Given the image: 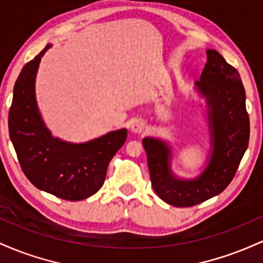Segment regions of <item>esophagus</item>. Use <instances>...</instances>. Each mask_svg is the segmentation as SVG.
Returning <instances> with one entry per match:
<instances>
[{"label": "esophagus", "mask_w": 263, "mask_h": 263, "mask_svg": "<svg viewBox=\"0 0 263 263\" xmlns=\"http://www.w3.org/2000/svg\"><path fill=\"white\" fill-rule=\"evenodd\" d=\"M131 129H132V132H135V134H142L144 129V122L141 121V120H137V121H135L134 123H132Z\"/></svg>", "instance_id": "34e87169"}]
</instances>
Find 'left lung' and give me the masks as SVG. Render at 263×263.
I'll return each mask as SVG.
<instances>
[{"mask_svg":"<svg viewBox=\"0 0 263 263\" xmlns=\"http://www.w3.org/2000/svg\"><path fill=\"white\" fill-rule=\"evenodd\" d=\"M206 55L200 80L195 81L206 100L211 146L200 176L177 178L171 170L172 152L167 142L153 137L142 140L156 194L178 208L193 206L220 194L235 177L249 146L250 119L240 74L216 50L208 49Z\"/></svg>","mask_w":263,"mask_h":263,"instance_id":"8db88e82","label":"left lung"}]
</instances>
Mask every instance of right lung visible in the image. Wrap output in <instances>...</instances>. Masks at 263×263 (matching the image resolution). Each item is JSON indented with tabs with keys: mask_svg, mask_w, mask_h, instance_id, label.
Here are the masks:
<instances>
[{
	"mask_svg": "<svg viewBox=\"0 0 263 263\" xmlns=\"http://www.w3.org/2000/svg\"><path fill=\"white\" fill-rule=\"evenodd\" d=\"M48 44L21 70L8 112V129L23 173L38 189L77 201L101 188L107 165L127 137V129L108 132L84 143L53 137L39 114L35 100V75Z\"/></svg>",
	"mask_w": 263,
	"mask_h": 263,
	"instance_id": "right-lung-1",
	"label": "right lung"
}]
</instances>
